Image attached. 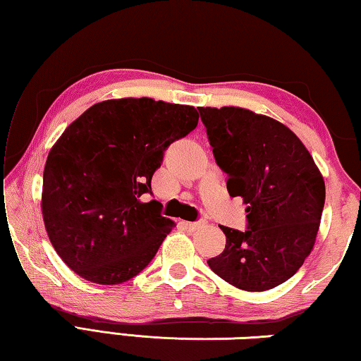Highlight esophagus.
Here are the masks:
<instances>
[{"instance_id": "34e87169", "label": "esophagus", "mask_w": 361, "mask_h": 361, "mask_svg": "<svg viewBox=\"0 0 361 361\" xmlns=\"http://www.w3.org/2000/svg\"><path fill=\"white\" fill-rule=\"evenodd\" d=\"M205 224H207L205 219H199V221H192V223H185L186 229H189V231H197L200 228H204Z\"/></svg>"}]
</instances>
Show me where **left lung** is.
<instances>
[{"label": "left lung", "instance_id": "1", "mask_svg": "<svg viewBox=\"0 0 361 361\" xmlns=\"http://www.w3.org/2000/svg\"><path fill=\"white\" fill-rule=\"evenodd\" d=\"M228 191L247 207V229L219 226L221 255L209 266L226 282L266 291L295 276L312 252L325 205V181L295 133L250 109L199 108Z\"/></svg>", "mask_w": 361, "mask_h": 361}]
</instances>
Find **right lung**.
<instances>
[{"instance_id":"obj_1","label":"right lung","mask_w":361,"mask_h":361,"mask_svg":"<svg viewBox=\"0 0 361 361\" xmlns=\"http://www.w3.org/2000/svg\"><path fill=\"white\" fill-rule=\"evenodd\" d=\"M197 121L194 106L143 97L100 102L66 127L47 156L41 209L71 271L116 285L149 264L175 223L143 199L164 151Z\"/></svg>"}]
</instances>
